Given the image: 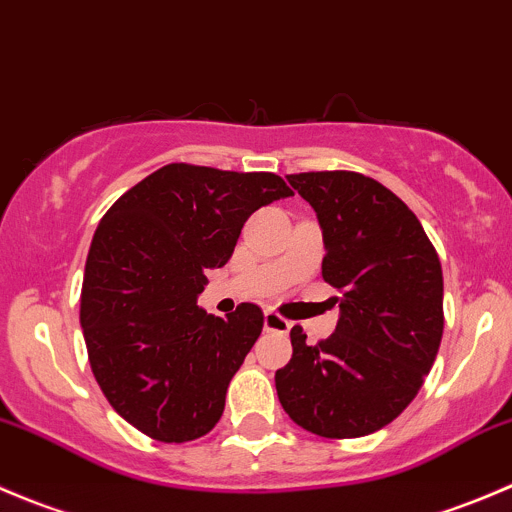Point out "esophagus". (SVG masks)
I'll list each match as a JSON object with an SVG mask.
<instances>
[{
    "label": "esophagus",
    "instance_id": "obj_1",
    "mask_svg": "<svg viewBox=\"0 0 512 512\" xmlns=\"http://www.w3.org/2000/svg\"><path fill=\"white\" fill-rule=\"evenodd\" d=\"M289 327H292V322H289V319L280 317V314L272 312V309H267V312H265V329H267V332L287 334Z\"/></svg>",
    "mask_w": 512,
    "mask_h": 512
}]
</instances>
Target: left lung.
Segmentation results:
<instances>
[{"mask_svg":"<svg viewBox=\"0 0 512 512\" xmlns=\"http://www.w3.org/2000/svg\"><path fill=\"white\" fill-rule=\"evenodd\" d=\"M312 205L324 240L322 275L342 289L337 329L307 344L289 332L292 359L277 369L282 409L324 438H359L414 401L443 337V272L404 200L347 170L287 175Z\"/></svg>","mask_w":512,"mask_h":512,"instance_id":"left-lung-1","label":"left lung"}]
</instances>
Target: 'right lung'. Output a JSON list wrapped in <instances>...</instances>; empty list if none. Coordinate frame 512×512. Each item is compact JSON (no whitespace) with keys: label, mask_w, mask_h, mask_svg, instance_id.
<instances>
[{"label":"right lung","mask_w":512,"mask_h":512,"mask_svg":"<svg viewBox=\"0 0 512 512\" xmlns=\"http://www.w3.org/2000/svg\"><path fill=\"white\" fill-rule=\"evenodd\" d=\"M275 173L170 163L111 205L86 257L81 329L108 404L146 436L183 443L220 421L230 379L262 332V309L213 317L205 272L232 257L242 225L289 198Z\"/></svg>","instance_id":"add662e5"}]
</instances>
